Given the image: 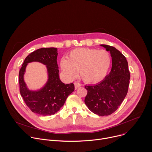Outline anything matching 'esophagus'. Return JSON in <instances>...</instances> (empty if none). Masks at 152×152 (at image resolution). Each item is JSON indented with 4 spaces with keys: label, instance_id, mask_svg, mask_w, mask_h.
Listing matches in <instances>:
<instances>
[{
    "label": "esophagus",
    "instance_id": "obj_1",
    "mask_svg": "<svg viewBox=\"0 0 152 152\" xmlns=\"http://www.w3.org/2000/svg\"><path fill=\"white\" fill-rule=\"evenodd\" d=\"M81 86V84L79 82H75V89H77L78 88H79L80 86Z\"/></svg>",
    "mask_w": 152,
    "mask_h": 152
}]
</instances>
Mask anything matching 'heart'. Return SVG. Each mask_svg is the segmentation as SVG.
Returning a JSON list of instances; mask_svg holds the SVG:
<instances>
[{
    "mask_svg": "<svg viewBox=\"0 0 152 152\" xmlns=\"http://www.w3.org/2000/svg\"><path fill=\"white\" fill-rule=\"evenodd\" d=\"M112 62L110 53L105 50L79 48L72 50L67 59H62L60 66L69 78L75 79L79 70L82 79L88 83L102 80L109 71Z\"/></svg>",
    "mask_w": 152,
    "mask_h": 152,
    "instance_id": "obj_1",
    "label": "heart"
}]
</instances>
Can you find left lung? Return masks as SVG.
<instances>
[{
  "label": "left lung",
  "mask_w": 152,
  "mask_h": 152,
  "mask_svg": "<svg viewBox=\"0 0 152 152\" xmlns=\"http://www.w3.org/2000/svg\"><path fill=\"white\" fill-rule=\"evenodd\" d=\"M100 46L110 52L111 70L101 82L85 86L88 91L85 103L94 114L105 116L114 113L126 96L130 72L126 58L119 50L110 46Z\"/></svg>",
  "instance_id": "obj_1"
}]
</instances>
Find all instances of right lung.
<instances>
[{"label":"right lung","mask_w":152,"mask_h":152,"mask_svg":"<svg viewBox=\"0 0 152 152\" xmlns=\"http://www.w3.org/2000/svg\"><path fill=\"white\" fill-rule=\"evenodd\" d=\"M57 56V48L37 49L25 58L19 72L21 96L33 113L42 116L53 115L59 111L68 96L75 90L73 83L65 84L60 80ZM32 61H38L45 64L48 73L46 83L36 91L30 90L27 87L24 78L27 66Z\"/></svg>","instance_id":"1"}]
</instances>
